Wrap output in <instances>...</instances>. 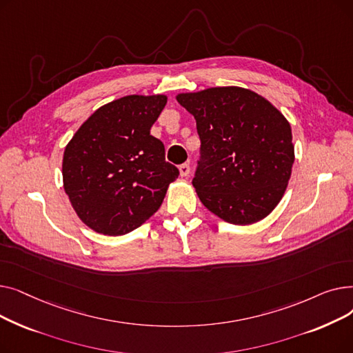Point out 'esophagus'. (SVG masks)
<instances>
[{"mask_svg": "<svg viewBox=\"0 0 353 353\" xmlns=\"http://www.w3.org/2000/svg\"><path fill=\"white\" fill-rule=\"evenodd\" d=\"M179 170H180V176H181V177H188V176L190 174V164H189V163L180 164Z\"/></svg>", "mask_w": 353, "mask_h": 353, "instance_id": "34e87169", "label": "esophagus"}]
</instances>
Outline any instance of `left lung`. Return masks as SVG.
I'll return each instance as SVG.
<instances>
[{"label": "left lung", "mask_w": 353, "mask_h": 353, "mask_svg": "<svg viewBox=\"0 0 353 353\" xmlns=\"http://www.w3.org/2000/svg\"><path fill=\"white\" fill-rule=\"evenodd\" d=\"M176 100L196 119L201 145L193 186L200 201L232 225L265 219L292 174L289 121L265 97L242 87L181 92Z\"/></svg>", "instance_id": "8db88e82"}]
</instances>
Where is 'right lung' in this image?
<instances>
[{
  "label": "right lung",
  "mask_w": 353,
  "mask_h": 353,
  "mask_svg": "<svg viewBox=\"0 0 353 353\" xmlns=\"http://www.w3.org/2000/svg\"><path fill=\"white\" fill-rule=\"evenodd\" d=\"M167 103L163 94L125 96L96 110L65 145L64 190L90 229L120 236L161 206L177 167L150 134Z\"/></svg>",
  "instance_id": "right-lung-1"
}]
</instances>
